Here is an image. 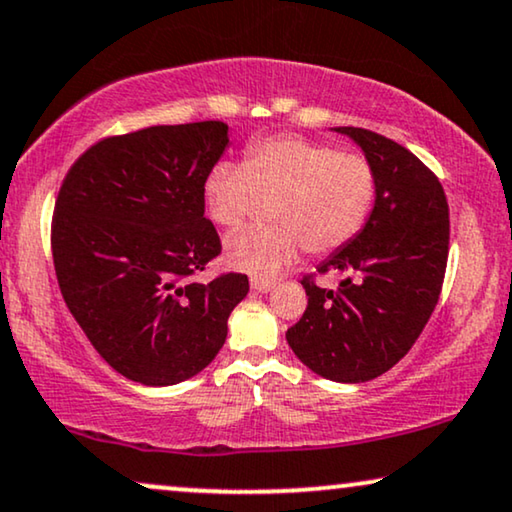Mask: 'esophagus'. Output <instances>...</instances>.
Masks as SVG:
<instances>
[{
	"mask_svg": "<svg viewBox=\"0 0 512 512\" xmlns=\"http://www.w3.org/2000/svg\"><path fill=\"white\" fill-rule=\"evenodd\" d=\"M277 282H272V279H251V289L256 293H268L275 289Z\"/></svg>",
	"mask_w": 512,
	"mask_h": 512,
	"instance_id": "34e87169",
	"label": "esophagus"
}]
</instances>
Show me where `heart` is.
<instances>
[{"mask_svg":"<svg viewBox=\"0 0 512 512\" xmlns=\"http://www.w3.org/2000/svg\"><path fill=\"white\" fill-rule=\"evenodd\" d=\"M375 195L366 156L300 135L251 142L242 165L221 160L202 184L205 212L221 228L240 226L261 200L272 202L275 226L235 230L223 242L230 268L254 277L277 275L303 247L314 256L347 247L366 226Z\"/></svg>","mask_w":512,"mask_h":512,"instance_id":"1","label":"heart"}]
</instances>
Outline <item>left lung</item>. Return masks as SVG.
I'll use <instances>...</instances> for the list:
<instances>
[{"label": "left lung", "instance_id": "1", "mask_svg": "<svg viewBox=\"0 0 512 512\" xmlns=\"http://www.w3.org/2000/svg\"><path fill=\"white\" fill-rule=\"evenodd\" d=\"M373 165L377 195L366 226L319 265L345 272L338 291L303 279L307 310L286 331L293 354L333 382H368L394 368L424 331L443 289L450 209L429 167L363 128H333Z\"/></svg>", "mask_w": 512, "mask_h": 512}]
</instances>
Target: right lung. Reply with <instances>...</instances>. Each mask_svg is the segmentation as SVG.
I'll list each match as a JSON object with an SVG mask.
<instances>
[{"label": "right lung", "mask_w": 512, "mask_h": 512, "mask_svg": "<svg viewBox=\"0 0 512 512\" xmlns=\"http://www.w3.org/2000/svg\"><path fill=\"white\" fill-rule=\"evenodd\" d=\"M228 125H153L97 142L62 181L53 263L62 298L116 373L170 387L205 370L249 293L247 275L191 282L221 254L202 184Z\"/></svg>", "instance_id": "obj_1"}]
</instances>
